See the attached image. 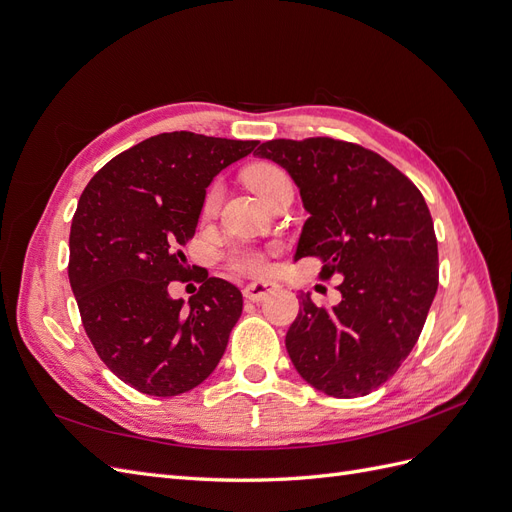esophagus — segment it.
<instances>
[{
  "label": "esophagus",
  "mask_w": 512,
  "mask_h": 512,
  "mask_svg": "<svg viewBox=\"0 0 512 512\" xmlns=\"http://www.w3.org/2000/svg\"><path fill=\"white\" fill-rule=\"evenodd\" d=\"M277 290V284L275 282H254V284H247L245 288H243V297L247 299V301H262V299H267L271 292H275Z\"/></svg>",
  "instance_id": "1"
}]
</instances>
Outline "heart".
<instances>
[{"label":"heart","mask_w":512,"mask_h":512,"mask_svg":"<svg viewBox=\"0 0 512 512\" xmlns=\"http://www.w3.org/2000/svg\"><path fill=\"white\" fill-rule=\"evenodd\" d=\"M243 177H245V183L250 185V188L265 200V203H269V200L282 188H286V185H292V179L286 173V168L275 162H256L245 170ZM218 205H220V188L213 183L205 192L200 213L211 215L215 213V209H218ZM226 262L230 265V269L245 275H256L267 269L265 254L254 250V247H235V250H230L226 254Z\"/></svg>","instance_id":"1"}]
</instances>
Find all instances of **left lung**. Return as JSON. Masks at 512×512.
I'll return each mask as SVG.
<instances>
[{"label":"left lung","mask_w":512,"mask_h":512,"mask_svg":"<svg viewBox=\"0 0 512 512\" xmlns=\"http://www.w3.org/2000/svg\"><path fill=\"white\" fill-rule=\"evenodd\" d=\"M258 156L284 166L309 220L297 256L339 277L342 303L301 294L286 350L301 378L331 397H363L389 380L423 331L438 290V239L421 190L376 151L331 136L273 138Z\"/></svg>","instance_id":"8db88e82"}]
</instances>
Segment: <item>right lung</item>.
Here are the masks:
<instances>
[{
    "label": "right lung",
    "mask_w": 512,
    "mask_h": 512,
    "mask_svg": "<svg viewBox=\"0 0 512 512\" xmlns=\"http://www.w3.org/2000/svg\"><path fill=\"white\" fill-rule=\"evenodd\" d=\"M258 141L164 132L126 149L91 177L70 228L68 277L87 337L104 365L153 397L192 391L218 367L243 297L222 277L188 282L183 245L192 241L205 188Z\"/></svg>",
    "instance_id": "right-lung-1"
}]
</instances>
